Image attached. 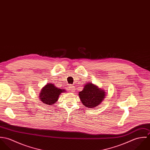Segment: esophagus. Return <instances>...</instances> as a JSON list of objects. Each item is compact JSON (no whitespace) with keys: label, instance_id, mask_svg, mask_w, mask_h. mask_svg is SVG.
<instances>
[{"label":"esophagus","instance_id":"34e87169","mask_svg":"<svg viewBox=\"0 0 150 150\" xmlns=\"http://www.w3.org/2000/svg\"><path fill=\"white\" fill-rule=\"evenodd\" d=\"M69 91L71 92H75V90H76V88L75 86H72V85H70L69 86Z\"/></svg>","mask_w":150,"mask_h":150}]
</instances>
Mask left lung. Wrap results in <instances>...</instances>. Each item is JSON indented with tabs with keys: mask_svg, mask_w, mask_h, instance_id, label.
<instances>
[{
	"mask_svg": "<svg viewBox=\"0 0 150 150\" xmlns=\"http://www.w3.org/2000/svg\"><path fill=\"white\" fill-rule=\"evenodd\" d=\"M79 98L85 107L95 108L98 106L106 96V92L91 83L86 84L83 89L79 93Z\"/></svg>",
	"mask_w": 150,
	"mask_h": 150,
	"instance_id": "1",
	"label": "left lung"
}]
</instances>
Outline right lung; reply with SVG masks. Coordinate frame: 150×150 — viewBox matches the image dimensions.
<instances>
[{"label": "right lung", "mask_w": 150, "mask_h": 150, "mask_svg": "<svg viewBox=\"0 0 150 150\" xmlns=\"http://www.w3.org/2000/svg\"><path fill=\"white\" fill-rule=\"evenodd\" d=\"M65 92V89L57 88L53 84L47 83L42 88L39 96L43 103L53 105L58 101L59 95Z\"/></svg>", "instance_id": "obj_1"}]
</instances>
